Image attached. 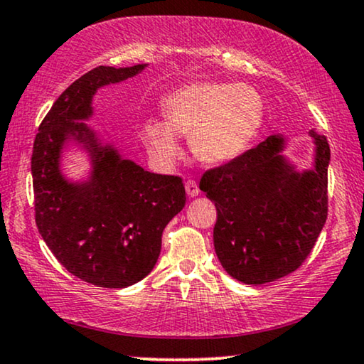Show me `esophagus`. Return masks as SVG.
Listing matches in <instances>:
<instances>
[{"label":"esophagus","mask_w":364,"mask_h":364,"mask_svg":"<svg viewBox=\"0 0 364 364\" xmlns=\"http://www.w3.org/2000/svg\"><path fill=\"white\" fill-rule=\"evenodd\" d=\"M185 188H186V193H188V196L195 198V196L200 195V188H198V185H196L195 181H193V179H188V181H186V185H185Z\"/></svg>","instance_id":"esophagus-1"}]
</instances>
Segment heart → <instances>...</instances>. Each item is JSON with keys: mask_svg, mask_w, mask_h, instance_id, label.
Returning <instances> with one entry per match:
<instances>
[{"mask_svg": "<svg viewBox=\"0 0 364 364\" xmlns=\"http://www.w3.org/2000/svg\"><path fill=\"white\" fill-rule=\"evenodd\" d=\"M161 106L164 121H146L139 134L163 166L181 154L178 136L190 138L201 163H230L248 151L264 123V101L250 85L196 81L171 91Z\"/></svg>", "mask_w": 364, "mask_h": 364, "instance_id": "1", "label": "heart"}]
</instances>
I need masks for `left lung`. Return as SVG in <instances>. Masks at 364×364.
I'll return each instance as SVG.
<instances>
[{
  "mask_svg": "<svg viewBox=\"0 0 364 364\" xmlns=\"http://www.w3.org/2000/svg\"><path fill=\"white\" fill-rule=\"evenodd\" d=\"M309 134L316 146L313 169L296 171L281 154L284 138L273 134L201 176L200 190L218 211L216 256L241 283L264 284L296 271L326 223L329 144Z\"/></svg>",
  "mask_w": 364,
  "mask_h": 364,
  "instance_id": "1",
  "label": "left lung"
}]
</instances>
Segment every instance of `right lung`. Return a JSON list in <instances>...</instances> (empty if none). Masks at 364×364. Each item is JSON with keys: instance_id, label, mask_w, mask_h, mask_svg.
<instances>
[{"instance_id": "add662e5", "label": "right lung", "mask_w": 364, "mask_h": 364, "mask_svg": "<svg viewBox=\"0 0 364 364\" xmlns=\"http://www.w3.org/2000/svg\"><path fill=\"white\" fill-rule=\"evenodd\" d=\"M146 65L98 66L60 95L35 138L31 154L35 220L56 259L76 278L100 288H126L151 273L161 235L185 208L183 179L156 174L101 144L85 121L100 88L136 76ZM68 141L92 156L85 182H68L59 159Z\"/></svg>"}]
</instances>
